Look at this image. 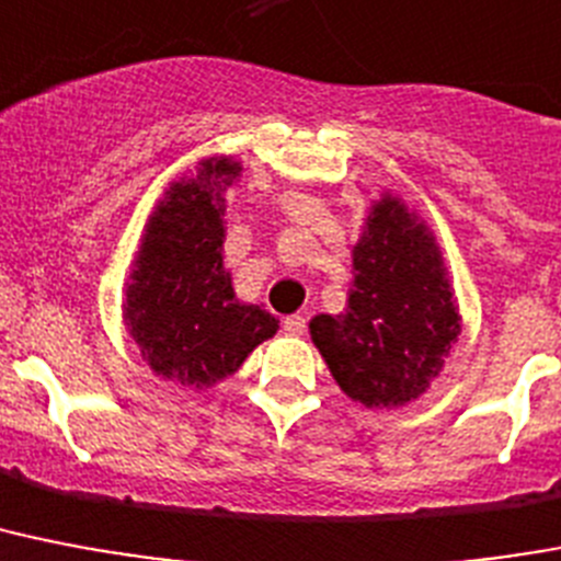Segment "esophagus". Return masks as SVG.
Wrapping results in <instances>:
<instances>
[{"label":"esophagus","instance_id":"esophagus-1","mask_svg":"<svg viewBox=\"0 0 561 561\" xmlns=\"http://www.w3.org/2000/svg\"><path fill=\"white\" fill-rule=\"evenodd\" d=\"M305 328H308V322H305V317H299V313H294V317H288V320L282 322V331L288 336H302Z\"/></svg>","mask_w":561,"mask_h":561}]
</instances>
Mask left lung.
Segmentation results:
<instances>
[{
    "instance_id": "1",
    "label": "left lung",
    "mask_w": 561,
    "mask_h": 561,
    "mask_svg": "<svg viewBox=\"0 0 561 561\" xmlns=\"http://www.w3.org/2000/svg\"><path fill=\"white\" fill-rule=\"evenodd\" d=\"M343 313L311 320V340L336 386L368 409L407 407L440 375L461 334V313L435 236L386 193L371 204L352 250Z\"/></svg>"
}]
</instances>
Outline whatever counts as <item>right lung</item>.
Returning <instances> with one entry per match:
<instances>
[{"mask_svg": "<svg viewBox=\"0 0 561 561\" xmlns=\"http://www.w3.org/2000/svg\"><path fill=\"white\" fill-rule=\"evenodd\" d=\"M239 175L233 158H204L167 186L140 236L123 320L163 380L209 389L279 328L265 308L236 299L225 271V193Z\"/></svg>", "mask_w": 561, "mask_h": 561, "instance_id": "1", "label": "right lung"}]
</instances>
